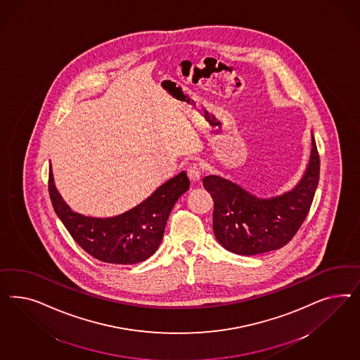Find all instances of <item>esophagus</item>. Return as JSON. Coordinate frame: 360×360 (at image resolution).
Returning a JSON list of instances; mask_svg holds the SVG:
<instances>
[{
	"mask_svg": "<svg viewBox=\"0 0 360 360\" xmlns=\"http://www.w3.org/2000/svg\"><path fill=\"white\" fill-rule=\"evenodd\" d=\"M203 174V170H202V167H200V165L199 164H191L188 167H187V175H188V178H190V181L191 182H199L200 181V176Z\"/></svg>",
	"mask_w": 360,
	"mask_h": 360,
	"instance_id": "obj_1",
	"label": "esophagus"
}]
</instances>
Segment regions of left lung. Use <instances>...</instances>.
<instances>
[{
	"label": "left lung",
	"mask_w": 360,
	"mask_h": 360,
	"mask_svg": "<svg viewBox=\"0 0 360 360\" xmlns=\"http://www.w3.org/2000/svg\"><path fill=\"white\" fill-rule=\"evenodd\" d=\"M319 181V154L313 137L311 157L304 178L292 191L259 199L217 175L203 178L214 199L215 238L229 252L259 255L280 250L295 238L311 207Z\"/></svg>",
	"instance_id": "left-lung-1"
}]
</instances>
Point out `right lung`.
Returning a JSON list of instances; mask_svg holds the SVG:
<instances>
[{"instance_id":"obj_1","label":"right lung","mask_w":360,"mask_h":360,"mask_svg":"<svg viewBox=\"0 0 360 360\" xmlns=\"http://www.w3.org/2000/svg\"><path fill=\"white\" fill-rule=\"evenodd\" d=\"M190 187L182 172L158 187L141 205L120 217L96 219L72 212L55 188L49 173V194L56 215L77 244L103 262L137 264L149 259L161 244L175 202Z\"/></svg>"}]
</instances>
